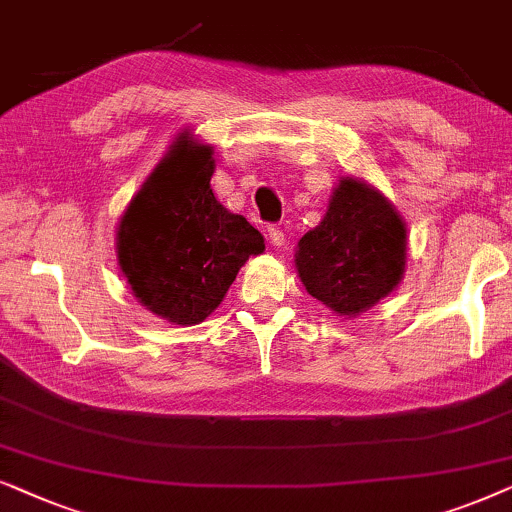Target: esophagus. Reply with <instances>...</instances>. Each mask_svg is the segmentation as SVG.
Returning <instances> with one entry per match:
<instances>
[{"label":"esophagus","mask_w":512,"mask_h":512,"mask_svg":"<svg viewBox=\"0 0 512 512\" xmlns=\"http://www.w3.org/2000/svg\"><path fill=\"white\" fill-rule=\"evenodd\" d=\"M269 243L274 245V248H283V245H285V234H283V231L271 227L269 229Z\"/></svg>","instance_id":"esophagus-1"}]
</instances>
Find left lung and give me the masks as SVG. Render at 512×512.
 Returning a JSON list of instances; mask_svg holds the SVG:
<instances>
[{
  "instance_id": "obj_1",
  "label": "left lung",
  "mask_w": 512,
  "mask_h": 512,
  "mask_svg": "<svg viewBox=\"0 0 512 512\" xmlns=\"http://www.w3.org/2000/svg\"><path fill=\"white\" fill-rule=\"evenodd\" d=\"M407 224L377 187L342 177L318 227L299 238L295 269L306 292L337 316L356 318L405 276Z\"/></svg>"
}]
</instances>
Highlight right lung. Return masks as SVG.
Wrapping results in <instances>:
<instances>
[{"mask_svg":"<svg viewBox=\"0 0 512 512\" xmlns=\"http://www.w3.org/2000/svg\"><path fill=\"white\" fill-rule=\"evenodd\" d=\"M213 147L175 135L117 224V262L138 302L173 325H199L222 304L264 236L210 189Z\"/></svg>","mask_w":512,"mask_h":512,"instance_id":"1","label":"right lung"}]
</instances>
